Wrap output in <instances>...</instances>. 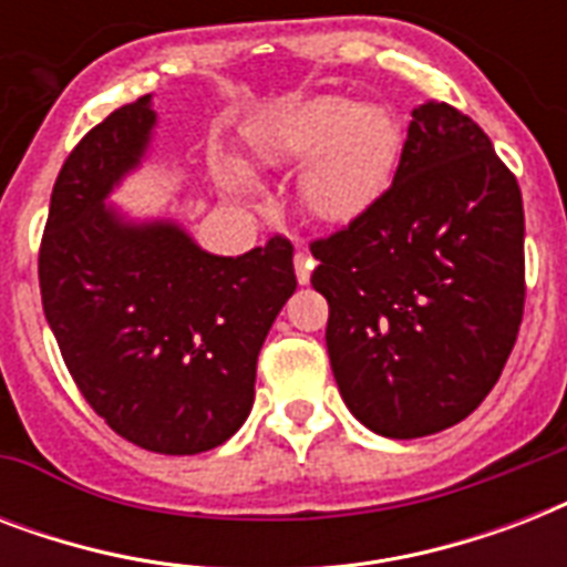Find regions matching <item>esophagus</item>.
Segmentation results:
<instances>
[{
  "label": "esophagus",
  "instance_id": "obj_1",
  "mask_svg": "<svg viewBox=\"0 0 567 567\" xmlns=\"http://www.w3.org/2000/svg\"><path fill=\"white\" fill-rule=\"evenodd\" d=\"M293 267H297V282L306 285L311 276V256L302 247H297V256H293Z\"/></svg>",
  "mask_w": 567,
  "mask_h": 567
}]
</instances>
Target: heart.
Returning a JSON list of instances; mask_svg holds the SVG:
<instances>
[{
  "mask_svg": "<svg viewBox=\"0 0 567 567\" xmlns=\"http://www.w3.org/2000/svg\"><path fill=\"white\" fill-rule=\"evenodd\" d=\"M261 167H300L302 208L323 223H350L385 194L400 155V123L385 105L347 96H306L265 111L247 126Z\"/></svg>",
  "mask_w": 567,
  "mask_h": 567,
  "instance_id": "b5f03b06",
  "label": "heart"
}]
</instances>
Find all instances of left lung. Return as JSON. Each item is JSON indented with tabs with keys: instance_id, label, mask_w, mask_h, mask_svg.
Here are the masks:
<instances>
[{
	"instance_id": "left-lung-1",
	"label": "left lung",
	"mask_w": 567,
	"mask_h": 567,
	"mask_svg": "<svg viewBox=\"0 0 567 567\" xmlns=\"http://www.w3.org/2000/svg\"><path fill=\"white\" fill-rule=\"evenodd\" d=\"M347 409L385 439L465 421L501 379L524 320V199L474 120L412 111L379 203L309 244Z\"/></svg>"
}]
</instances>
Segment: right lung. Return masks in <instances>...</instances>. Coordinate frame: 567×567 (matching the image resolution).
I'll use <instances>...</instances> for the list:
<instances>
[{"instance_id": "add662e5", "label": "right lung", "mask_w": 567, "mask_h": 567, "mask_svg": "<svg viewBox=\"0 0 567 567\" xmlns=\"http://www.w3.org/2000/svg\"><path fill=\"white\" fill-rule=\"evenodd\" d=\"M153 123L141 96L66 155L40 238V300L93 412L150 453L194 456L247 421L258 350L297 288L293 247L270 235L238 258L208 256L173 223L128 226L105 208Z\"/></svg>"}]
</instances>
